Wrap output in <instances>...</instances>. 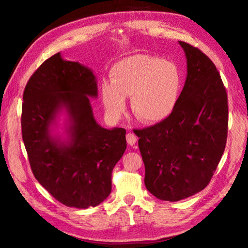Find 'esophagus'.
I'll list each match as a JSON object with an SVG mask.
<instances>
[{"label":"esophagus","mask_w":248,"mask_h":248,"mask_svg":"<svg viewBox=\"0 0 248 248\" xmlns=\"http://www.w3.org/2000/svg\"><path fill=\"white\" fill-rule=\"evenodd\" d=\"M137 141H138V138H137L136 136H134L133 133L130 132V133H128V134H127V142H128V144H129V145L133 146L134 144L137 143Z\"/></svg>","instance_id":"obj_1"}]
</instances>
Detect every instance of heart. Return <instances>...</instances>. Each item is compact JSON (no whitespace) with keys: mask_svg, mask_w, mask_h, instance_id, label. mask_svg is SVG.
I'll use <instances>...</instances> for the list:
<instances>
[{"mask_svg":"<svg viewBox=\"0 0 248 248\" xmlns=\"http://www.w3.org/2000/svg\"><path fill=\"white\" fill-rule=\"evenodd\" d=\"M110 81L102 83V100L109 118L118 119L127 107L144 124H158L171 115L182 92V75L170 61L150 54H136L117 62Z\"/></svg>","mask_w":248,"mask_h":248,"instance_id":"1","label":"heart"}]
</instances>
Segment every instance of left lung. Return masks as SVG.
Returning a JSON list of instances; mask_svg holds the SVG:
<instances>
[{
    "label": "left lung",
    "instance_id": "obj_1",
    "mask_svg": "<svg viewBox=\"0 0 248 248\" xmlns=\"http://www.w3.org/2000/svg\"><path fill=\"white\" fill-rule=\"evenodd\" d=\"M179 45L187 78L174 111L162 123L133 130L146 189L165 201L188 198L208 186L228 138V94L215 63L194 46Z\"/></svg>",
    "mask_w": 248,
    "mask_h": 248
}]
</instances>
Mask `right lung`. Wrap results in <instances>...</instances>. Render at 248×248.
Returning a JSON list of instances; mask_svg holds the SVG:
<instances>
[{
  "label": "right lung",
  "mask_w": 248,
  "mask_h": 248,
  "mask_svg": "<svg viewBox=\"0 0 248 248\" xmlns=\"http://www.w3.org/2000/svg\"><path fill=\"white\" fill-rule=\"evenodd\" d=\"M89 96H97L93 72L59 52L33 72L23 95L22 137L32 174L59 202L78 209L96 207L109 196L112 170L127 148L124 128L96 123ZM62 108L71 121L68 142L48 133Z\"/></svg>",
  "instance_id": "1"
}]
</instances>
